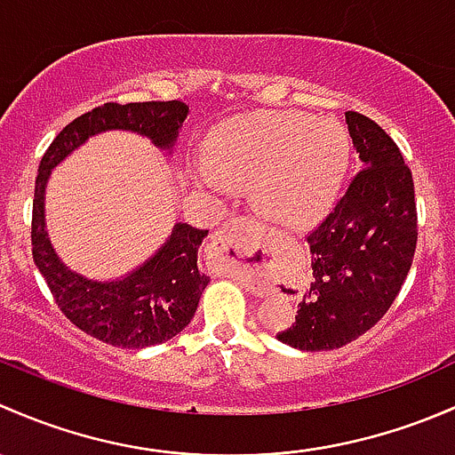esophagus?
<instances>
[{"label": "esophagus", "instance_id": "obj_1", "mask_svg": "<svg viewBox=\"0 0 455 455\" xmlns=\"http://www.w3.org/2000/svg\"><path fill=\"white\" fill-rule=\"evenodd\" d=\"M251 232H254V221H251L250 217H234L223 223L221 232L217 234L214 245H217V250L221 251V254H228L229 250H238V247L251 236Z\"/></svg>", "mask_w": 455, "mask_h": 455}]
</instances>
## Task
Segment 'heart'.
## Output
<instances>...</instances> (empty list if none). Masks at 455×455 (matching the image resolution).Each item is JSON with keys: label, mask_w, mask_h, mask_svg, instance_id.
<instances>
[{"label": "heart", "mask_w": 455, "mask_h": 455, "mask_svg": "<svg viewBox=\"0 0 455 455\" xmlns=\"http://www.w3.org/2000/svg\"><path fill=\"white\" fill-rule=\"evenodd\" d=\"M348 159L344 131L304 114H262L214 133L208 168L217 180L250 184L256 208L275 221L304 223L331 199Z\"/></svg>", "instance_id": "heart-1"}]
</instances>
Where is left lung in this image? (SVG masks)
Instances as JSON below:
<instances>
[{
	"label": "left lung",
	"instance_id": "8db88e82",
	"mask_svg": "<svg viewBox=\"0 0 455 455\" xmlns=\"http://www.w3.org/2000/svg\"><path fill=\"white\" fill-rule=\"evenodd\" d=\"M346 124L362 168L324 221L308 232L311 284L296 322L275 335L311 353L341 348L386 315L419 241L414 180L396 142L357 111L346 114Z\"/></svg>",
	"mask_w": 455,
	"mask_h": 455
}]
</instances>
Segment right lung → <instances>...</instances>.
I'll list each match as a JSON object with an SVG mask.
<instances>
[{"instance_id":"1","label":"right lung","mask_w":455,"mask_h":455,"mask_svg":"<svg viewBox=\"0 0 455 455\" xmlns=\"http://www.w3.org/2000/svg\"><path fill=\"white\" fill-rule=\"evenodd\" d=\"M186 116L188 105L181 100L107 102L65 126L39 164L32 201V259L63 315L87 335L118 348L162 344L190 324L210 283V275L196 267V251L208 229L177 223L157 254L133 274L116 283H96L74 274L54 254L44 219L45 184L60 159L102 131H133L171 151Z\"/></svg>"}]
</instances>
